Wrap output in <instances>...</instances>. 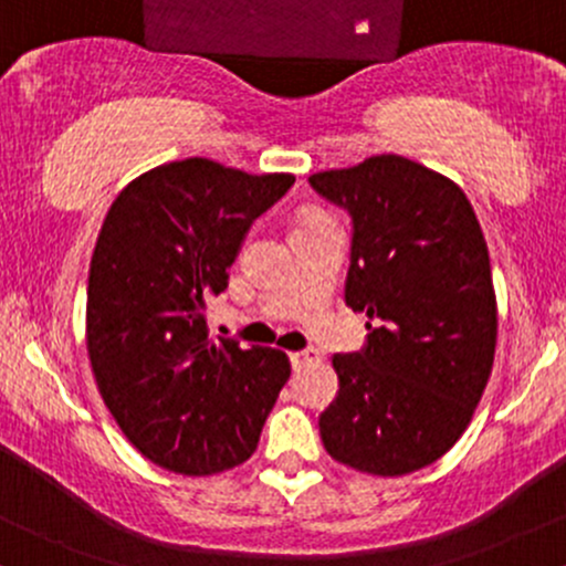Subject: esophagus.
I'll return each instance as SVG.
<instances>
[{
    "label": "esophagus",
    "instance_id": "obj_1",
    "mask_svg": "<svg viewBox=\"0 0 566 566\" xmlns=\"http://www.w3.org/2000/svg\"><path fill=\"white\" fill-rule=\"evenodd\" d=\"M315 361H321V354L315 348L294 350V354H291V364H294V369L310 367V364H315Z\"/></svg>",
    "mask_w": 566,
    "mask_h": 566
}]
</instances>
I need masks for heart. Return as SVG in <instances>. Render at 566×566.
Wrapping results in <instances>:
<instances>
[{"mask_svg":"<svg viewBox=\"0 0 566 566\" xmlns=\"http://www.w3.org/2000/svg\"><path fill=\"white\" fill-rule=\"evenodd\" d=\"M318 218H326V212H321V210H310V212H302L300 223H310V221H318Z\"/></svg>","mask_w":566,"mask_h":566,"instance_id":"b5f03b06","label":"heart"}]
</instances>
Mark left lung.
Returning <instances> with one entry per match:
<instances>
[{"instance_id": "1", "label": "left lung", "mask_w": 566, "mask_h": 566, "mask_svg": "<svg viewBox=\"0 0 566 566\" xmlns=\"http://www.w3.org/2000/svg\"><path fill=\"white\" fill-rule=\"evenodd\" d=\"M354 218L345 305L367 313V348L332 358L326 453L397 478L429 467L470 427L494 367L496 294L475 210L446 175L382 154L310 175Z\"/></svg>"}]
</instances>
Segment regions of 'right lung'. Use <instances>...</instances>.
<instances>
[{"label": "right lung", "instance_id": "add662e5", "mask_svg": "<svg viewBox=\"0 0 566 566\" xmlns=\"http://www.w3.org/2000/svg\"><path fill=\"white\" fill-rule=\"evenodd\" d=\"M291 186L193 156L143 172L107 210L88 270L91 369L126 440L164 470L202 478L251 459L289 380L283 350L212 339L205 310Z\"/></svg>", "mask_w": 566, "mask_h": 566}]
</instances>
